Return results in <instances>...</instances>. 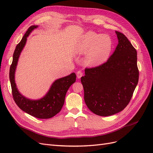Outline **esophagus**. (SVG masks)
Here are the masks:
<instances>
[{"label": "esophagus", "mask_w": 153, "mask_h": 153, "mask_svg": "<svg viewBox=\"0 0 153 153\" xmlns=\"http://www.w3.org/2000/svg\"><path fill=\"white\" fill-rule=\"evenodd\" d=\"M83 75V73L81 71H78L76 72V76H77V78L79 79V78H80Z\"/></svg>", "instance_id": "obj_1"}]
</instances>
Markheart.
Wrapping results in <instances>:
<instances>
[{"mask_svg":"<svg viewBox=\"0 0 153 153\" xmlns=\"http://www.w3.org/2000/svg\"><path fill=\"white\" fill-rule=\"evenodd\" d=\"M114 44L110 37L89 31L82 37L76 50L80 54H86L85 64L96 66L106 62L113 50Z\"/></svg>","mask_w":153,"mask_h":153,"instance_id":"b5f03b06","label":"heart"}]
</instances>
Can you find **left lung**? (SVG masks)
Here are the masks:
<instances>
[{
    "instance_id": "obj_1",
    "label": "left lung",
    "mask_w": 153,
    "mask_h": 153,
    "mask_svg": "<svg viewBox=\"0 0 153 153\" xmlns=\"http://www.w3.org/2000/svg\"><path fill=\"white\" fill-rule=\"evenodd\" d=\"M118 45L107 61L86 68L81 77L84 100L92 112L109 116L122 111L130 101L138 84L137 50L123 33L115 31Z\"/></svg>"
}]
</instances>
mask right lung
Returning <instances> with one entry per match:
<instances>
[{
	"label": "right lung",
	"instance_id": "1",
	"mask_svg": "<svg viewBox=\"0 0 153 153\" xmlns=\"http://www.w3.org/2000/svg\"><path fill=\"white\" fill-rule=\"evenodd\" d=\"M37 25H32L27 29L18 43L13 56V62L10 69V80L14 101L21 110L38 119H49L55 116L61 110L64 103L66 92L76 81V74L70 75L55 80L44 98L39 100H30L25 98L18 92L15 81V73L20 54L25 45L27 38Z\"/></svg>",
	"mask_w": 153,
	"mask_h": 153
}]
</instances>
